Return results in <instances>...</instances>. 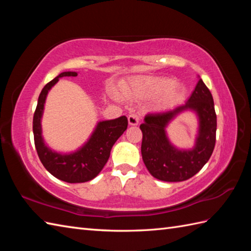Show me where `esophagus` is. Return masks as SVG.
I'll return each instance as SVG.
<instances>
[{
	"instance_id": "34e87169",
	"label": "esophagus",
	"mask_w": 251,
	"mask_h": 251,
	"mask_svg": "<svg viewBox=\"0 0 251 251\" xmlns=\"http://www.w3.org/2000/svg\"><path fill=\"white\" fill-rule=\"evenodd\" d=\"M139 121H140V116L138 115L137 113H131V114H129V116H128V123H129V125L136 126V125H138V123H139Z\"/></svg>"
}]
</instances>
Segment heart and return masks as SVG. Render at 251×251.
I'll list each match as a JSON object with an SVG mask.
<instances>
[{
  "mask_svg": "<svg viewBox=\"0 0 251 251\" xmlns=\"http://www.w3.org/2000/svg\"><path fill=\"white\" fill-rule=\"evenodd\" d=\"M177 84L172 77H137L130 82L126 93L137 98H157L162 96V104L168 105L177 102L182 96V90Z\"/></svg>",
  "mask_w": 251,
  "mask_h": 251,
  "instance_id": "heart-1",
  "label": "heart"
}]
</instances>
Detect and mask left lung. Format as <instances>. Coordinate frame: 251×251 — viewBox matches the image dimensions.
<instances>
[{
  "label": "left lung",
  "instance_id": "left-lung-1",
  "mask_svg": "<svg viewBox=\"0 0 251 251\" xmlns=\"http://www.w3.org/2000/svg\"><path fill=\"white\" fill-rule=\"evenodd\" d=\"M188 109L194 110L199 117V132L193 148L180 151L169 141L166 128L176 116ZM140 129L142 159L149 173L166 182L190 179L208 162L216 145L217 115L210 90L200 78L184 104L173 110L147 114Z\"/></svg>",
  "mask_w": 251,
  "mask_h": 251
}]
</instances>
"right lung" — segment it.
Masks as SVG:
<instances>
[{
	"mask_svg": "<svg viewBox=\"0 0 251 251\" xmlns=\"http://www.w3.org/2000/svg\"><path fill=\"white\" fill-rule=\"evenodd\" d=\"M76 75V72H62L47 83L39 96L33 115L34 145L40 161L47 172L57 179L66 181L68 183L86 182L97 177L108 162L112 147L127 129L128 125L125 115L115 120L101 121L84 146L72 153H58L47 147L42 136L41 125L47 94L60 77Z\"/></svg>",
	"mask_w": 251,
	"mask_h": 251,
	"instance_id": "add662e5",
	"label": "right lung"
}]
</instances>
